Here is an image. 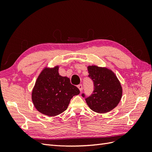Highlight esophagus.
<instances>
[{"label": "esophagus", "instance_id": "obj_1", "mask_svg": "<svg viewBox=\"0 0 152 152\" xmlns=\"http://www.w3.org/2000/svg\"><path fill=\"white\" fill-rule=\"evenodd\" d=\"M78 88L79 89V90H80V91H82V89H83V87H82V84H79V85H78Z\"/></svg>", "mask_w": 152, "mask_h": 152}]
</instances>
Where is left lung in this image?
Segmentation results:
<instances>
[{"label":"left lung","mask_w":152,"mask_h":152,"mask_svg":"<svg viewBox=\"0 0 152 152\" xmlns=\"http://www.w3.org/2000/svg\"><path fill=\"white\" fill-rule=\"evenodd\" d=\"M88 77L93 80L94 91L89 97H82L93 111L104 113L115 108L122 98V89L115 73L107 68L93 65L87 67Z\"/></svg>","instance_id":"obj_1"}]
</instances>
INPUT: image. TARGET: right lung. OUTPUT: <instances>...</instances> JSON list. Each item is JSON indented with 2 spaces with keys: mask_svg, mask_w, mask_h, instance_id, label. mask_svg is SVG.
I'll return each mask as SVG.
<instances>
[{
  "mask_svg": "<svg viewBox=\"0 0 152 152\" xmlns=\"http://www.w3.org/2000/svg\"><path fill=\"white\" fill-rule=\"evenodd\" d=\"M58 69V66L45 68L37 79L31 93L35 108L49 117L65 111L73 96L80 93L79 89L71 84L69 78L59 75Z\"/></svg>",
  "mask_w": 152,
  "mask_h": 152,
  "instance_id": "right-lung-1",
  "label": "right lung"
}]
</instances>
